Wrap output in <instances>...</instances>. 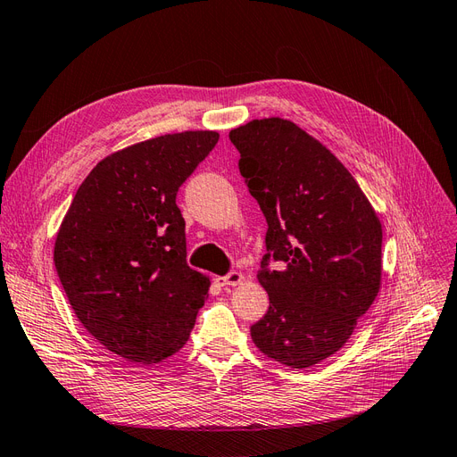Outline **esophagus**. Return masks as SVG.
<instances>
[{
    "label": "esophagus",
    "mask_w": 457,
    "mask_h": 457,
    "mask_svg": "<svg viewBox=\"0 0 457 457\" xmlns=\"http://www.w3.org/2000/svg\"><path fill=\"white\" fill-rule=\"evenodd\" d=\"M217 284L219 286H238L242 280H244V276H242V272H238V270H230L228 274H225V276H217Z\"/></svg>",
    "instance_id": "esophagus-1"
}]
</instances>
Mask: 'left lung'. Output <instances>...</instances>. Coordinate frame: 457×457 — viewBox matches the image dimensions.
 Listing matches in <instances>:
<instances>
[{
  "label": "left lung",
  "instance_id": "left-lung-1",
  "mask_svg": "<svg viewBox=\"0 0 457 457\" xmlns=\"http://www.w3.org/2000/svg\"><path fill=\"white\" fill-rule=\"evenodd\" d=\"M228 139L269 227L257 278L270 305L252 339L276 362L314 366L347 343L379 292L381 223L347 168L294 121L253 120Z\"/></svg>",
  "mask_w": 457,
  "mask_h": 457
}]
</instances>
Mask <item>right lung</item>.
<instances>
[{"instance_id": "right-lung-1", "label": "right lung", "mask_w": 457, "mask_h": 457, "mask_svg": "<svg viewBox=\"0 0 457 457\" xmlns=\"http://www.w3.org/2000/svg\"><path fill=\"white\" fill-rule=\"evenodd\" d=\"M219 141L162 135L106 156L79 185L54 242V269L89 334L137 364L183 349L210 278L187 265L177 192Z\"/></svg>"}]
</instances>
